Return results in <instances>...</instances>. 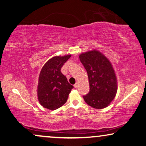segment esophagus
I'll return each instance as SVG.
<instances>
[{
	"label": "esophagus",
	"mask_w": 146,
	"mask_h": 146,
	"mask_svg": "<svg viewBox=\"0 0 146 146\" xmlns=\"http://www.w3.org/2000/svg\"><path fill=\"white\" fill-rule=\"evenodd\" d=\"M78 83H76L74 84V88H78Z\"/></svg>",
	"instance_id": "obj_1"
}]
</instances>
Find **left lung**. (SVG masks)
Wrapping results in <instances>:
<instances>
[{"label": "left lung", "instance_id": "obj_1", "mask_svg": "<svg viewBox=\"0 0 146 146\" xmlns=\"http://www.w3.org/2000/svg\"><path fill=\"white\" fill-rule=\"evenodd\" d=\"M79 57L87 71L90 84V92L83 96L84 101L93 108H105L115 99L118 89L112 64L97 50L83 52Z\"/></svg>", "mask_w": 146, "mask_h": 146}]
</instances>
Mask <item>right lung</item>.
<instances>
[{"instance_id":"1","label":"right lung","mask_w":146,"mask_h":146,"mask_svg":"<svg viewBox=\"0 0 146 146\" xmlns=\"http://www.w3.org/2000/svg\"><path fill=\"white\" fill-rule=\"evenodd\" d=\"M71 54L50 58L40 71L37 85V98L42 106L49 110L62 107L68 99L74 87L60 72Z\"/></svg>"}]
</instances>
